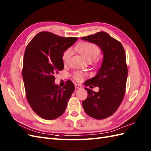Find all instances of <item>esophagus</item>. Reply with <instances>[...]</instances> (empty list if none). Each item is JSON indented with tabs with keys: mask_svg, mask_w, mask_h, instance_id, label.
Here are the masks:
<instances>
[{
	"mask_svg": "<svg viewBox=\"0 0 151 151\" xmlns=\"http://www.w3.org/2000/svg\"><path fill=\"white\" fill-rule=\"evenodd\" d=\"M75 86L77 89H81L82 88V86L80 85V84H78V83H75Z\"/></svg>",
	"mask_w": 151,
	"mask_h": 151,
	"instance_id": "34e87169",
	"label": "esophagus"
}]
</instances>
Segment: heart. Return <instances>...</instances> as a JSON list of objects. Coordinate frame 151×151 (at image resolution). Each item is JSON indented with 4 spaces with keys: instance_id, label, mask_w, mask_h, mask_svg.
<instances>
[{
    "instance_id": "b5f03b06",
    "label": "heart",
    "mask_w": 151,
    "mask_h": 151,
    "mask_svg": "<svg viewBox=\"0 0 151 151\" xmlns=\"http://www.w3.org/2000/svg\"><path fill=\"white\" fill-rule=\"evenodd\" d=\"M76 50L81 54L87 61L91 62L95 60L100 55V49L97 45L89 42H80L76 45ZM72 54L71 49L66 50L62 55V60L65 63L67 62ZM76 81L80 82L83 78V73L76 71L73 75Z\"/></svg>"
}]
</instances>
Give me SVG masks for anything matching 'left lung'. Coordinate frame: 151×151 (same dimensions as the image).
I'll return each instance as SVG.
<instances>
[{
    "label": "left lung",
    "instance_id": "left-lung-1",
    "mask_svg": "<svg viewBox=\"0 0 151 151\" xmlns=\"http://www.w3.org/2000/svg\"><path fill=\"white\" fill-rule=\"evenodd\" d=\"M81 38L99 45L103 51L102 64L96 75L85 82L86 86L99 87V91L86 87L88 95L82 101L87 114L102 120L114 114L124 99L128 73L125 50L120 42L104 31Z\"/></svg>",
    "mask_w": 151,
    "mask_h": 151
}]
</instances>
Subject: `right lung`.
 Instances as JSON below:
<instances>
[{
  "label": "right lung",
  "mask_w": 151,
  "mask_h": 151,
  "mask_svg": "<svg viewBox=\"0 0 151 151\" xmlns=\"http://www.w3.org/2000/svg\"><path fill=\"white\" fill-rule=\"evenodd\" d=\"M77 40L42 31L26 48L22 74L26 98L35 113L45 120L60 116L75 91L71 80L62 87L55 85L54 75L64 69L62 55Z\"/></svg>",
  "instance_id": "obj_1"
}]
</instances>
